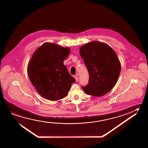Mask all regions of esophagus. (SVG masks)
I'll return each mask as SVG.
<instances>
[{
	"label": "esophagus",
	"mask_w": 148,
	"mask_h": 148,
	"mask_svg": "<svg viewBox=\"0 0 148 148\" xmlns=\"http://www.w3.org/2000/svg\"><path fill=\"white\" fill-rule=\"evenodd\" d=\"M77 76L75 77V81H76V82H78V80H79V79H78V77H77Z\"/></svg>",
	"instance_id": "1"
}]
</instances>
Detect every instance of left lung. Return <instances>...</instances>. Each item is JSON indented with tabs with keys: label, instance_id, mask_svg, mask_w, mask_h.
<instances>
[{
	"label": "left lung",
	"instance_id": "8db88e82",
	"mask_svg": "<svg viewBox=\"0 0 148 148\" xmlns=\"http://www.w3.org/2000/svg\"><path fill=\"white\" fill-rule=\"evenodd\" d=\"M80 54L90 77L83 90L89 95H105L115 86L120 73V62L115 51L106 43L96 41L82 45Z\"/></svg>",
	"mask_w": 148,
	"mask_h": 148
}]
</instances>
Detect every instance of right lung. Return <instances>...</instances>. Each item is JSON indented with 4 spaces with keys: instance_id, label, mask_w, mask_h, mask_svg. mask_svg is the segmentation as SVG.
<instances>
[{
    "instance_id": "right-lung-1",
    "label": "right lung",
    "mask_w": 148,
    "mask_h": 148,
    "mask_svg": "<svg viewBox=\"0 0 148 148\" xmlns=\"http://www.w3.org/2000/svg\"><path fill=\"white\" fill-rule=\"evenodd\" d=\"M70 51L69 48L45 42L33 53L28 75L37 92L45 99L55 101L65 97L75 82L64 65Z\"/></svg>"
}]
</instances>
